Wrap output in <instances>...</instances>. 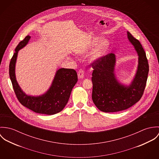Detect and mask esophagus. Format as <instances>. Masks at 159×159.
Wrapping results in <instances>:
<instances>
[{"instance_id": "esophagus-1", "label": "esophagus", "mask_w": 159, "mask_h": 159, "mask_svg": "<svg viewBox=\"0 0 159 159\" xmlns=\"http://www.w3.org/2000/svg\"><path fill=\"white\" fill-rule=\"evenodd\" d=\"M84 71L83 69H80L78 72V78L79 79H83L84 78Z\"/></svg>"}]
</instances>
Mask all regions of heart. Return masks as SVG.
<instances>
[{"mask_svg": "<svg viewBox=\"0 0 159 159\" xmlns=\"http://www.w3.org/2000/svg\"><path fill=\"white\" fill-rule=\"evenodd\" d=\"M98 41V39H96L89 42L86 45L78 49L76 53L80 55H84L88 54L91 52L93 48L97 45ZM108 46L109 43L107 40L102 41L92 51L91 55V61H96L101 57L107 50Z\"/></svg>", "mask_w": 159, "mask_h": 159, "instance_id": "heart-1", "label": "heart"}]
</instances>
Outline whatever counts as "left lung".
I'll list each match as a JSON object with an SVG mask.
<instances>
[{
    "label": "left lung",
    "instance_id": "1",
    "mask_svg": "<svg viewBox=\"0 0 159 159\" xmlns=\"http://www.w3.org/2000/svg\"><path fill=\"white\" fill-rule=\"evenodd\" d=\"M127 37L138 56L136 74L129 86L122 84L116 78V56L113 53L92 63V98L97 108L103 112L113 113L128 109L141 99L146 87L149 72L146 52L140 42L129 32Z\"/></svg>",
    "mask_w": 159,
    "mask_h": 159
}]
</instances>
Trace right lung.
Wrapping results in <instances>:
<instances>
[{"label":"right lung","mask_w":159,"mask_h":159,"mask_svg":"<svg viewBox=\"0 0 159 159\" xmlns=\"http://www.w3.org/2000/svg\"><path fill=\"white\" fill-rule=\"evenodd\" d=\"M30 37L26 36L17 46L9 66V75L13 88L19 102L25 107L37 113L52 115L61 111L68 102L71 92L78 81L73 69L60 68L57 70L49 89L42 95L25 94L20 87L15 76V65L18 51L26 45Z\"/></svg>","instance_id":"1"}]
</instances>
